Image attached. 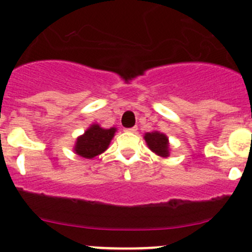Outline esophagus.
<instances>
[{"instance_id":"esophagus-1","label":"esophagus","mask_w":252,"mask_h":252,"mask_svg":"<svg viewBox=\"0 0 252 252\" xmlns=\"http://www.w3.org/2000/svg\"><path fill=\"white\" fill-rule=\"evenodd\" d=\"M126 130L129 131V133H135V131L138 130V128H136V126H131V128H126Z\"/></svg>"}]
</instances>
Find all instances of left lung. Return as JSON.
<instances>
[{
	"instance_id": "left-lung-1",
	"label": "left lung",
	"mask_w": 252,
	"mask_h": 252,
	"mask_svg": "<svg viewBox=\"0 0 252 252\" xmlns=\"http://www.w3.org/2000/svg\"><path fill=\"white\" fill-rule=\"evenodd\" d=\"M145 140L149 145L150 150L155 152V154L159 155L162 157H167L169 154L168 150V139L164 134L158 133V131H154V133L145 134Z\"/></svg>"
}]
</instances>
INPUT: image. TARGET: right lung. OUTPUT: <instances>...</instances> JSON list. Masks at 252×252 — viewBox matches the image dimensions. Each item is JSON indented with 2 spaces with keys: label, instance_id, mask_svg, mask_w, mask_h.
Here are the masks:
<instances>
[{
  "label": "right lung",
  "instance_id": "right-lung-1",
  "mask_svg": "<svg viewBox=\"0 0 252 252\" xmlns=\"http://www.w3.org/2000/svg\"><path fill=\"white\" fill-rule=\"evenodd\" d=\"M114 133L116 128L103 129L97 124H94L84 135L78 138L75 152L84 158H94L107 149Z\"/></svg>",
  "mask_w": 252,
  "mask_h": 252
}]
</instances>
